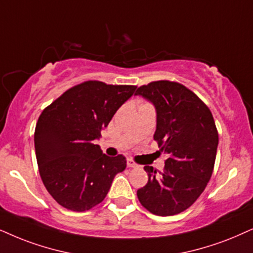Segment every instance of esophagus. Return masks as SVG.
<instances>
[{
	"instance_id": "34e87169",
	"label": "esophagus",
	"mask_w": 253,
	"mask_h": 253,
	"mask_svg": "<svg viewBox=\"0 0 253 253\" xmlns=\"http://www.w3.org/2000/svg\"><path fill=\"white\" fill-rule=\"evenodd\" d=\"M127 167H129V168H136V167H139V165H137L136 162L134 161V160L128 159V160H127Z\"/></svg>"
}]
</instances>
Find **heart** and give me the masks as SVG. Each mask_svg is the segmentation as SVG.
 Here are the masks:
<instances>
[{
    "label": "heart",
    "instance_id": "obj_1",
    "mask_svg": "<svg viewBox=\"0 0 253 253\" xmlns=\"http://www.w3.org/2000/svg\"><path fill=\"white\" fill-rule=\"evenodd\" d=\"M145 105H148V104H141V106H145Z\"/></svg>",
    "mask_w": 253,
    "mask_h": 253
}]
</instances>
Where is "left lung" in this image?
Returning a JSON list of instances; mask_svg holds the SVG:
<instances>
[{"instance_id":"8db88e82","label":"left lung","mask_w":253,"mask_h":253,"mask_svg":"<svg viewBox=\"0 0 253 253\" xmlns=\"http://www.w3.org/2000/svg\"><path fill=\"white\" fill-rule=\"evenodd\" d=\"M135 95L154 105V140L168 155L164 171L145 166L148 182L137 190V198L154 215H176L200 197L211 177L218 146L215 120L209 107L180 83L152 82Z\"/></svg>"}]
</instances>
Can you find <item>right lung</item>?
Returning <instances> with one entry per match:
<instances>
[{
    "label": "right lung",
    "instance_id": "obj_1",
    "mask_svg": "<svg viewBox=\"0 0 253 253\" xmlns=\"http://www.w3.org/2000/svg\"><path fill=\"white\" fill-rule=\"evenodd\" d=\"M133 85L88 81L69 88L38 118L35 150L42 181L56 202L72 211L101 203L126 168L123 155L103 154L93 140L135 92Z\"/></svg>",
    "mask_w": 253,
    "mask_h": 253
}]
</instances>
